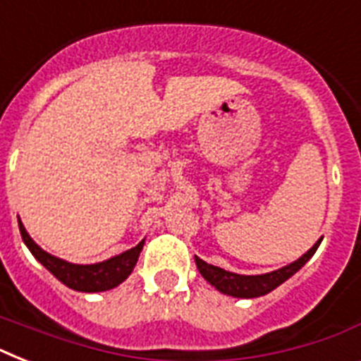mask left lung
Masks as SVG:
<instances>
[{
  "label": "left lung",
  "mask_w": 361,
  "mask_h": 361,
  "mask_svg": "<svg viewBox=\"0 0 361 361\" xmlns=\"http://www.w3.org/2000/svg\"><path fill=\"white\" fill-rule=\"evenodd\" d=\"M320 241L322 240L317 241L303 257L298 258L296 262H292L288 266H285V268L275 269L271 274L264 275H238L232 274V271H226L223 268H217L214 264L204 262L202 258L197 257L195 260H197V268L202 274L204 279L208 281L209 285H214L217 290L223 292V294H228V296L234 298H258L268 294L274 288H277L281 283H285L288 277L296 274L298 269L302 268L303 264L313 257L314 251L319 249Z\"/></svg>",
  "instance_id": "1"
}]
</instances>
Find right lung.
I'll use <instances>...</instances> for the list:
<instances>
[{"label":"right lung","mask_w":361,"mask_h":361,"mask_svg":"<svg viewBox=\"0 0 361 361\" xmlns=\"http://www.w3.org/2000/svg\"><path fill=\"white\" fill-rule=\"evenodd\" d=\"M20 234H22V240L27 245V249L31 251V255L39 260V262L44 266V268L58 277L63 285H67L73 290L78 292H103L114 288L120 283H123L127 277L130 275L133 268H135L136 260H138V255L142 251V245L144 241H140L138 245L129 249V251L121 252L118 257L110 258V260H104V262L99 264H90V266H80V264H71L65 262L61 258H56L52 255H48L47 251H42L41 247L37 245L35 241L31 240L30 234L25 232L24 225L20 223Z\"/></svg>","instance_id":"right-lung-1"}]
</instances>
